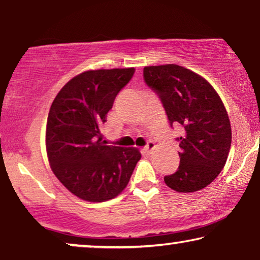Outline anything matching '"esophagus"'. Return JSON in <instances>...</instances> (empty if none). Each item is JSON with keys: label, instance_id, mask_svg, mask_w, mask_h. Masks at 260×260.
Returning a JSON list of instances; mask_svg holds the SVG:
<instances>
[{"label": "esophagus", "instance_id": "esophagus-1", "mask_svg": "<svg viewBox=\"0 0 260 260\" xmlns=\"http://www.w3.org/2000/svg\"><path fill=\"white\" fill-rule=\"evenodd\" d=\"M154 148H155V144H154V142L149 141L148 144L145 146V148H144V149H145V153H146V154H149V153H151Z\"/></svg>", "mask_w": 260, "mask_h": 260}]
</instances>
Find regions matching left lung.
<instances>
[{"label": "left lung", "mask_w": 260, "mask_h": 260, "mask_svg": "<svg viewBox=\"0 0 260 260\" xmlns=\"http://www.w3.org/2000/svg\"><path fill=\"white\" fill-rule=\"evenodd\" d=\"M144 79L158 93L171 126L181 132L178 171L164 180L177 192L200 191L220 173L231 147V123L220 96L203 76L178 64L148 66Z\"/></svg>", "instance_id": "1"}]
</instances>
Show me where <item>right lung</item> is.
<instances>
[{"label": "right lung", "mask_w": 260, "mask_h": 260, "mask_svg": "<svg viewBox=\"0 0 260 260\" xmlns=\"http://www.w3.org/2000/svg\"><path fill=\"white\" fill-rule=\"evenodd\" d=\"M134 71L83 72L62 87L50 106L46 128L50 168L69 192L86 202L119 196L141 158L138 148L107 146L101 133L115 96Z\"/></svg>", "instance_id": "1"}]
</instances>
